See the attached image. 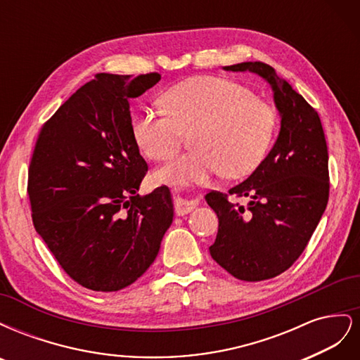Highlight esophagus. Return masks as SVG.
Segmentation results:
<instances>
[{"label": "esophagus", "instance_id": "1", "mask_svg": "<svg viewBox=\"0 0 360 360\" xmlns=\"http://www.w3.org/2000/svg\"><path fill=\"white\" fill-rule=\"evenodd\" d=\"M176 197H177V201H176V213H177L179 216L191 213V212L195 209V207L198 205V201H197V200L183 198V197H180V193H177V192H176Z\"/></svg>", "mask_w": 360, "mask_h": 360}]
</instances>
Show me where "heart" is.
<instances>
[{"label": "heart", "instance_id": "1", "mask_svg": "<svg viewBox=\"0 0 360 360\" xmlns=\"http://www.w3.org/2000/svg\"><path fill=\"white\" fill-rule=\"evenodd\" d=\"M163 102L168 112L143 108L135 114L136 146L147 158L163 160L192 134L195 150L160 167L156 181L189 186L222 172L240 177L264 159L275 132V112L248 86L221 76H195L171 86Z\"/></svg>", "mask_w": 360, "mask_h": 360}]
</instances>
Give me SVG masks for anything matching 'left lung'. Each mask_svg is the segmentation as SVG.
Instances as JSON below:
<instances>
[{
	"instance_id": "1",
	"label": "left lung",
	"mask_w": 360,
	"mask_h": 360,
	"mask_svg": "<svg viewBox=\"0 0 360 360\" xmlns=\"http://www.w3.org/2000/svg\"><path fill=\"white\" fill-rule=\"evenodd\" d=\"M224 70H248L266 79L281 115L279 135L269 155L228 191L248 196L250 204L231 205L222 192L205 195L219 219L209 248L212 258L234 278L257 282L290 269L317 228L329 200L328 146L317 111L274 68L246 61Z\"/></svg>"
}]
</instances>
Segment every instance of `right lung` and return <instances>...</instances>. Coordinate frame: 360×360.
Here are the masks:
<instances>
[{"label":"right lung","instance_id":"add662e5","mask_svg":"<svg viewBox=\"0 0 360 360\" xmlns=\"http://www.w3.org/2000/svg\"><path fill=\"white\" fill-rule=\"evenodd\" d=\"M159 81V73H97L43 124L30 162L36 231L61 269L93 291L134 284L172 224L167 186L138 193L148 167L129 106Z\"/></svg>","mask_w":360,"mask_h":360}]
</instances>
